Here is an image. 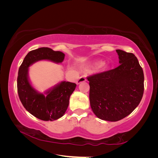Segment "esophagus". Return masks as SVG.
<instances>
[{"label":"esophagus","instance_id":"esophagus-1","mask_svg":"<svg viewBox=\"0 0 158 158\" xmlns=\"http://www.w3.org/2000/svg\"><path fill=\"white\" fill-rule=\"evenodd\" d=\"M86 80L87 79H86V77H85V76H81V77H80L79 78V79L77 81V84H79L80 83L84 82V81H86Z\"/></svg>","mask_w":158,"mask_h":158}]
</instances>
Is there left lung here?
Masks as SVG:
<instances>
[{
    "mask_svg": "<svg viewBox=\"0 0 158 158\" xmlns=\"http://www.w3.org/2000/svg\"><path fill=\"white\" fill-rule=\"evenodd\" d=\"M119 66L87 77L90 106L99 118L120 121L139 105L144 90L142 68L132 53L116 49Z\"/></svg>",
    "mask_w": 158,
    "mask_h": 158,
    "instance_id": "1",
    "label": "left lung"
}]
</instances>
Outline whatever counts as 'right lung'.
Wrapping results in <instances>:
<instances>
[{
	"mask_svg": "<svg viewBox=\"0 0 158 158\" xmlns=\"http://www.w3.org/2000/svg\"><path fill=\"white\" fill-rule=\"evenodd\" d=\"M65 54L48 47L31 51L19 67L17 77V91L23 106L29 113L42 121H55L62 117L69 105V97L77 84L62 81L46 92V95L35 90L28 78V67L40 60L62 63Z\"/></svg>",
	"mask_w": 158,
	"mask_h": 158,
	"instance_id": "1",
	"label": "right lung"
}]
</instances>
